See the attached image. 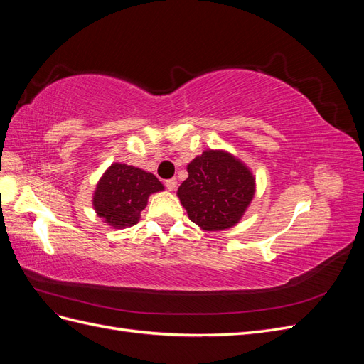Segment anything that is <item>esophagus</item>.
Returning a JSON list of instances; mask_svg holds the SVG:
<instances>
[{"instance_id": "1", "label": "esophagus", "mask_w": 364, "mask_h": 364, "mask_svg": "<svg viewBox=\"0 0 364 364\" xmlns=\"http://www.w3.org/2000/svg\"><path fill=\"white\" fill-rule=\"evenodd\" d=\"M165 186H167L168 191H174L176 186H178V181H176L174 178L173 179H167V181H165Z\"/></svg>"}]
</instances>
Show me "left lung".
<instances>
[{"label": "left lung", "instance_id": "1", "mask_svg": "<svg viewBox=\"0 0 364 364\" xmlns=\"http://www.w3.org/2000/svg\"><path fill=\"white\" fill-rule=\"evenodd\" d=\"M255 193L252 173L225 151L206 150L188 165L178 196L191 222L205 230L238 223Z\"/></svg>", "mask_w": 364, "mask_h": 364}]
</instances>
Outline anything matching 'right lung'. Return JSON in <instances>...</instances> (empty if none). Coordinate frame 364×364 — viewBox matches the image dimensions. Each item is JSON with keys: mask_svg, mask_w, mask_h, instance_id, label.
Wrapping results in <instances>:
<instances>
[{"mask_svg": "<svg viewBox=\"0 0 364 364\" xmlns=\"http://www.w3.org/2000/svg\"><path fill=\"white\" fill-rule=\"evenodd\" d=\"M162 188L155 174L117 162L98 182L94 208L107 225L118 229L134 226L147 205V197Z\"/></svg>", "mask_w": 364, "mask_h": 364, "instance_id": "1", "label": "right lung"}]
</instances>
